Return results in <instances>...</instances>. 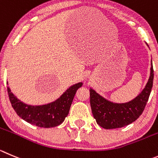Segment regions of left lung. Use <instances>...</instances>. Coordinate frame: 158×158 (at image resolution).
I'll use <instances>...</instances> for the list:
<instances>
[{"label":"left lung","instance_id":"8db88e82","mask_svg":"<svg viewBox=\"0 0 158 158\" xmlns=\"http://www.w3.org/2000/svg\"><path fill=\"white\" fill-rule=\"evenodd\" d=\"M154 81V69L151 64L150 76L143 90L135 99L125 104L110 102L89 89L90 106L97 123L106 129L122 128L135 122L142 114L150 97Z\"/></svg>","mask_w":158,"mask_h":158}]
</instances>
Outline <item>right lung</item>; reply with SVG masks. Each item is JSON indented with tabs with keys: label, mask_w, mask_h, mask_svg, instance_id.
Segmentation results:
<instances>
[{
	"label": "right lung",
	"mask_w": 158,
	"mask_h": 158,
	"mask_svg": "<svg viewBox=\"0 0 158 158\" xmlns=\"http://www.w3.org/2000/svg\"><path fill=\"white\" fill-rule=\"evenodd\" d=\"M82 86V82L75 84L55 101L40 106L24 104L11 92L9 87H7V89L11 106L19 117L38 127L51 128L59 126L64 122L69 114L76 90Z\"/></svg>",
	"instance_id": "obj_1"
}]
</instances>
